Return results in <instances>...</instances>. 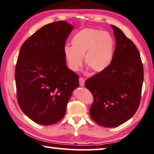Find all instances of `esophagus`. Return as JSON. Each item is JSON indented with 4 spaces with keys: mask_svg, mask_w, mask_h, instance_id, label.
<instances>
[{
    "mask_svg": "<svg viewBox=\"0 0 154 154\" xmlns=\"http://www.w3.org/2000/svg\"><path fill=\"white\" fill-rule=\"evenodd\" d=\"M85 80L83 79V78L80 77L79 79V84H80V86L83 87L85 85Z\"/></svg>",
    "mask_w": 154,
    "mask_h": 154,
    "instance_id": "esophagus-1",
    "label": "esophagus"
}]
</instances>
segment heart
<instances>
[{"label":"heart","instance_id":"heart-1","mask_svg":"<svg viewBox=\"0 0 154 154\" xmlns=\"http://www.w3.org/2000/svg\"><path fill=\"white\" fill-rule=\"evenodd\" d=\"M72 46L63 48L68 67L76 72L85 64L94 73L104 71L111 63L115 42L109 32L95 29H84L75 33L71 40Z\"/></svg>","mask_w":154,"mask_h":154}]
</instances>
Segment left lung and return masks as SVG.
I'll return each mask as SVG.
<instances>
[{"label": "left lung", "instance_id": "obj_1", "mask_svg": "<svg viewBox=\"0 0 154 154\" xmlns=\"http://www.w3.org/2000/svg\"><path fill=\"white\" fill-rule=\"evenodd\" d=\"M111 26L116 41L111 63L85 84L94 96L91 117L106 128L119 126L133 117L139 106L144 79L137 46L122 30Z\"/></svg>", "mask_w": 154, "mask_h": 154}]
</instances>
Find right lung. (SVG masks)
<instances>
[{
  "mask_svg": "<svg viewBox=\"0 0 154 154\" xmlns=\"http://www.w3.org/2000/svg\"><path fill=\"white\" fill-rule=\"evenodd\" d=\"M73 26L65 21L46 24L20 48L15 70L20 108L35 123L50 125L64 117L79 76L66 65L63 54Z\"/></svg>",
  "mask_w": 154,
  "mask_h": 154,
  "instance_id": "1",
  "label": "right lung"
}]
</instances>
